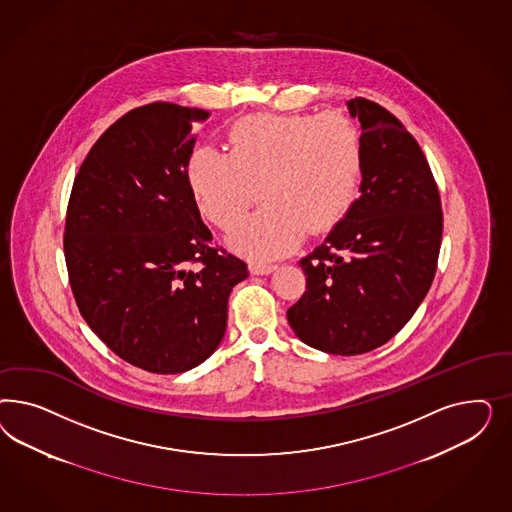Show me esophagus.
Here are the masks:
<instances>
[{"instance_id":"obj_1","label":"esophagus","mask_w":512,"mask_h":512,"mask_svg":"<svg viewBox=\"0 0 512 512\" xmlns=\"http://www.w3.org/2000/svg\"><path fill=\"white\" fill-rule=\"evenodd\" d=\"M274 270H276V264L261 263V261L249 263V272H251V274H257V276H266V274H270V272H274Z\"/></svg>"}]
</instances>
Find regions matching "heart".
I'll return each mask as SVG.
<instances>
[{
  "instance_id": "obj_1",
  "label": "heart",
  "mask_w": 512,
  "mask_h": 512,
  "mask_svg": "<svg viewBox=\"0 0 512 512\" xmlns=\"http://www.w3.org/2000/svg\"><path fill=\"white\" fill-rule=\"evenodd\" d=\"M229 152L199 146L186 182L199 212L231 229L259 199L264 204L229 242L249 257H278L306 231L325 233L357 199L364 150L357 125L338 112L253 114L234 122Z\"/></svg>"
}]
</instances>
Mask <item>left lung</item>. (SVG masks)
Here are the masks:
<instances>
[{"mask_svg": "<svg viewBox=\"0 0 512 512\" xmlns=\"http://www.w3.org/2000/svg\"><path fill=\"white\" fill-rule=\"evenodd\" d=\"M360 197L300 266L306 291L287 310L296 336L330 355H362L413 317L434 281L443 212L434 174L402 122L364 97Z\"/></svg>", "mask_w": 512, "mask_h": 512, "instance_id": "1", "label": "left lung"}]
</instances>
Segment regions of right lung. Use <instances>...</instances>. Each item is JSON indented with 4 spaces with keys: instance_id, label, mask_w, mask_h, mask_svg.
I'll return each mask as SVG.
<instances>
[{
    "instance_id": "obj_1",
    "label": "right lung",
    "mask_w": 512,
    "mask_h": 512,
    "mask_svg": "<svg viewBox=\"0 0 512 512\" xmlns=\"http://www.w3.org/2000/svg\"><path fill=\"white\" fill-rule=\"evenodd\" d=\"M210 112L150 103L124 114L80 165L63 251L78 310L125 362L199 366L223 340L248 266L212 244L186 182L193 122Z\"/></svg>"
}]
</instances>
